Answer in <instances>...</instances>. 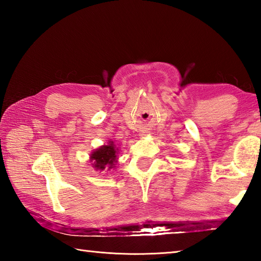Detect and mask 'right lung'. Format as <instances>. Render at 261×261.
I'll return each instance as SVG.
<instances>
[{
    "label": "right lung",
    "mask_w": 261,
    "mask_h": 261,
    "mask_svg": "<svg viewBox=\"0 0 261 261\" xmlns=\"http://www.w3.org/2000/svg\"><path fill=\"white\" fill-rule=\"evenodd\" d=\"M91 159L94 160L93 166L96 168V170H109L113 168V165L116 160V149L113 146V142L111 141L108 146L98 148L97 150L91 154Z\"/></svg>",
    "instance_id": "obj_1"
}]
</instances>
